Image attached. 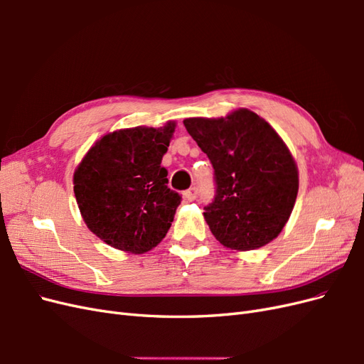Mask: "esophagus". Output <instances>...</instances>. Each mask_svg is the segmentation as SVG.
Instances as JSON below:
<instances>
[{
  "mask_svg": "<svg viewBox=\"0 0 364 364\" xmlns=\"http://www.w3.org/2000/svg\"><path fill=\"white\" fill-rule=\"evenodd\" d=\"M197 188L196 186H193V188H190V190H186L185 193H183V197H185V200H188V202H193V200H196L197 199Z\"/></svg>",
  "mask_w": 364,
  "mask_h": 364,
  "instance_id": "esophagus-1",
  "label": "esophagus"
}]
</instances>
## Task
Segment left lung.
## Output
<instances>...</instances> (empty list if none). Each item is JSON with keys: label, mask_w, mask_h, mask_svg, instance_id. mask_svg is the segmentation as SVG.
<instances>
[{"label": "left lung", "mask_w": 364, "mask_h": 364, "mask_svg": "<svg viewBox=\"0 0 364 364\" xmlns=\"http://www.w3.org/2000/svg\"><path fill=\"white\" fill-rule=\"evenodd\" d=\"M183 126L214 168L215 196L205 220L225 247L253 250L277 238L293 211L299 178L290 150L249 109Z\"/></svg>", "instance_id": "8db88e82"}]
</instances>
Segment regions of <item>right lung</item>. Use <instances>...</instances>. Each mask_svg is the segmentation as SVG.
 <instances>
[{
    "label": "right lung",
    "instance_id": "right-lung-1",
    "mask_svg": "<svg viewBox=\"0 0 364 364\" xmlns=\"http://www.w3.org/2000/svg\"><path fill=\"white\" fill-rule=\"evenodd\" d=\"M176 123L107 134L74 173V194L86 226L106 245L144 253L167 235L182 197L168 188L161 162Z\"/></svg>",
    "mask_w": 364,
    "mask_h": 364
}]
</instances>
